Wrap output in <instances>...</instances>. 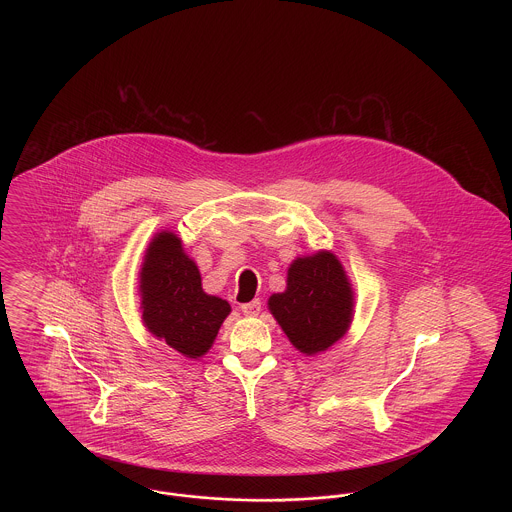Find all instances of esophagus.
<instances>
[{"label":"esophagus","instance_id":"34e87169","mask_svg":"<svg viewBox=\"0 0 512 512\" xmlns=\"http://www.w3.org/2000/svg\"><path fill=\"white\" fill-rule=\"evenodd\" d=\"M242 313L245 317H257L261 313V301L253 299L251 303H245V305H242Z\"/></svg>","mask_w":512,"mask_h":512}]
</instances>
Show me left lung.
<instances>
[{"label":"left lung","mask_w":512,"mask_h":512,"mask_svg":"<svg viewBox=\"0 0 512 512\" xmlns=\"http://www.w3.org/2000/svg\"><path fill=\"white\" fill-rule=\"evenodd\" d=\"M267 305L293 347L313 357L347 334L355 292L340 259L322 249L293 259L286 290L272 293Z\"/></svg>","instance_id":"obj_1"}]
</instances>
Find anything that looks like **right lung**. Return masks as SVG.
Here are the masks:
<instances>
[{
  "instance_id": "1",
  "label": "right lung",
  "mask_w": 512,
  "mask_h": 512,
  "mask_svg": "<svg viewBox=\"0 0 512 512\" xmlns=\"http://www.w3.org/2000/svg\"><path fill=\"white\" fill-rule=\"evenodd\" d=\"M138 280L147 332L186 359L207 355L232 307L203 292L199 268L174 232L161 230L151 238Z\"/></svg>"
}]
</instances>
